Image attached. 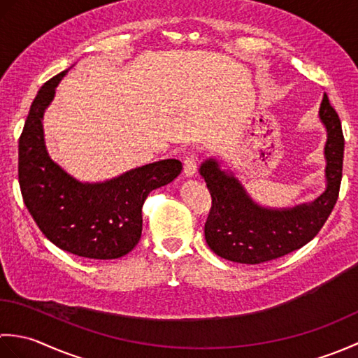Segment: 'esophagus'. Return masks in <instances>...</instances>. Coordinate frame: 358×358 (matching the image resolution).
I'll list each match as a JSON object with an SVG mask.
<instances>
[{
	"label": "esophagus",
	"mask_w": 358,
	"mask_h": 358,
	"mask_svg": "<svg viewBox=\"0 0 358 358\" xmlns=\"http://www.w3.org/2000/svg\"><path fill=\"white\" fill-rule=\"evenodd\" d=\"M196 171V157L194 154H187L183 159V172L187 177H192Z\"/></svg>",
	"instance_id": "esophagus-1"
}]
</instances>
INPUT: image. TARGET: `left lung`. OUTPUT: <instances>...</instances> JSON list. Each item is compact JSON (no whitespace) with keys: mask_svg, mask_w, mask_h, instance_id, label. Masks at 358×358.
Wrapping results in <instances>:
<instances>
[{"mask_svg":"<svg viewBox=\"0 0 358 358\" xmlns=\"http://www.w3.org/2000/svg\"><path fill=\"white\" fill-rule=\"evenodd\" d=\"M320 118L328 129L324 148L328 187L310 204L287 210L263 209L252 203L232 175L218 169L214 159L201 164L200 173L212 199L204 238L218 257L260 264L294 252L320 232L338 199L345 152L341 121L328 95L323 96Z\"/></svg>","mask_w":358,"mask_h":358,"instance_id":"8db88e82","label":"left lung"}]
</instances>
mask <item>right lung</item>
Masks as SVG:
<instances>
[{"label": "right lung", "mask_w": 358, "mask_h": 358, "mask_svg": "<svg viewBox=\"0 0 358 358\" xmlns=\"http://www.w3.org/2000/svg\"><path fill=\"white\" fill-rule=\"evenodd\" d=\"M66 72L44 83L30 106L18 143L21 195L53 245L78 257L113 260L138 245L148 195L177 178L183 166L173 158L159 159L96 185H83L67 175L45 152L41 124Z\"/></svg>", "instance_id": "1"}]
</instances>
